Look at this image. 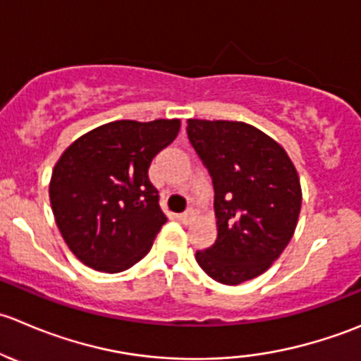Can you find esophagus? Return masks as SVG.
<instances>
[{"instance_id": "obj_1", "label": "esophagus", "mask_w": 361, "mask_h": 361, "mask_svg": "<svg viewBox=\"0 0 361 361\" xmlns=\"http://www.w3.org/2000/svg\"><path fill=\"white\" fill-rule=\"evenodd\" d=\"M177 219L180 221V223H184V224H188V223H191L192 219H195V210H185V212H182V214H179V216H177Z\"/></svg>"}]
</instances>
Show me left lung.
I'll list each match as a JSON object with an SVG mask.
<instances>
[{"label": "left lung", "instance_id": "left-lung-1", "mask_svg": "<svg viewBox=\"0 0 361 361\" xmlns=\"http://www.w3.org/2000/svg\"><path fill=\"white\" fill-rule=\"evenodd\" d=\"M188 137L212 177L217 238L196 262L214 281L245 283L290 244L302 209L297 169L283 145L240 121L188 119Z\"/></svg>", "mask_w": 361, "mask_h": 361}]
</instances>
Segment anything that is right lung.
Returning <instances> with one entry per match:
<instances>
[{
  "instance_id": "1",
  "label": "right lung",
  "mask_w": 361,
  "mask_h": 361,
  "mask_svg": "<svg viewBox=\"0 0 361 361\" xmlns=\"http://www.w3.org/2000/svg\"><path fill=\"white\" fill-rule=\"evenodd\" d=\"M179 130V119L114 121L64 149L49 196L64 242L84 265L117 274L151 251L166 216L147 172Z\"/></svg>"
}]
</instances>
